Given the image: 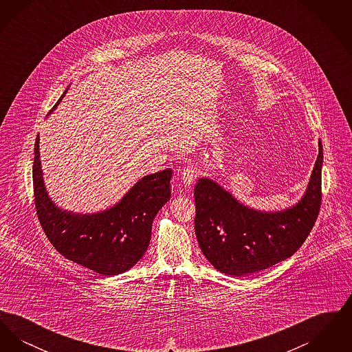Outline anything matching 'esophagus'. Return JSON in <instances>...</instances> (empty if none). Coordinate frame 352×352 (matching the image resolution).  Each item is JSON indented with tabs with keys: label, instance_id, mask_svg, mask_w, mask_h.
Returning <instances> with one entry per match:
<instances>
[{
	"label": "esophagus",
	"instance_id": "obj_1",
	"mask_svg": "<svg viewBox=\"0 0 352 352\" xmlns=\"http://www.w3.org/2000/svg\"><path fill=\"white\" fill-rule=\"evenodd\" d=\"M199 175H201V168L195 165H188L182 171V182L186 186H191V184H194Z\"/></svg>",
	"mask_w": 352,
	"mask_h": 352
}]
</instances>
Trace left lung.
<instances>
[{"instance_id": "1", "label": "left lung", "mask_w": 352, "mask_h": 352, "mask_svg": "<svg viewBox=\"0 0 352 352\" xmlns=\"http://www.w3.org/2000/svg\"><path fill=\"white\" fill-rule=\"evenodd\" d=\"M301 201L283 212H261L234 199L217 182L195 186V234L203 254L221 273L240 277L273 267L300 250L318 218L323 149Z\"/></svg>"}]
</instances>
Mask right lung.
Instances as JSON below:
<instances>
[{
    "instance_id": "1",
    "label": "right lung",
    "mask_w": 352,
    "mask_h": 352,
    "mask_svg": "<svg viewBox=\"0 0 352 352\" xmlns=\"http://www.w3.org/2000/svg\"><path fill=\"white\" fill-rule=\"evenodd\" d=\"M66 92L67 89L55 107ZM34 149V203L52 247L68 260L104 276H115L134 267L151 243L153 220L170 199L173 170L144 177L107 211L78 215L58 208L46 192L39 161V135Z\"/></svg>"
}]
</instances>
